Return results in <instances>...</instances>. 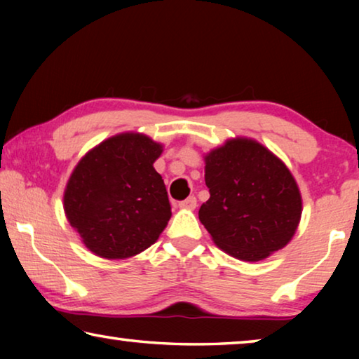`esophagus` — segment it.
<instances>
[{
	"instance_id": "34e87169",
	"label": "esophagus",
	"mask_w": 359,
	"mask_h": 359,
	"mask_svg": "<svg viewBox=\"0 0 359 359\" xmlns=\"http://www.w3.org/2000/svg\"><path fill=\"white\" fill-rule=\"evenodd\" d=\"M196 205H198V201H196V198H194V196H188L187 199H184V201L179 203L180 209H188V210L196 209Z\"/></svg>"
}]
</instances>
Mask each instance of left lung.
<instances>
[{"instance_id":"obj_1","label":"left lung","mask_w":359,"mask_h":359,"mask_svg":"<svg viewBox=\"0 0 359 359\" xmlns=\"http://www.w3.org/2000/svg\"><path fill=\"white\" fill-rule=\"evenodd\" d=\"M210 198L199 220L231 257L259 261L288 244L302 201L288 168L252 139H231L205 156Z\"/></svg>"}]
</instances>
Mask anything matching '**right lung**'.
<instances>
[{
  "label": "right lung",
  "instance_id": "right-lung-1",
  "mask_svg": "<svg viewBox=\"0 0 359 359\" xmlns=\"http://www.w3.org/2000/svg\"><path fill=\"white\" fill-rule=\"evenodd\" d=\"M163 147L123 133L90 150L72 171L65 212L88 250L107 259L135 257L160 238L171 204L154 163Z\"/></svg>",
  "mask_w": 359,
  "mask_h": 359
}]
</instances>
